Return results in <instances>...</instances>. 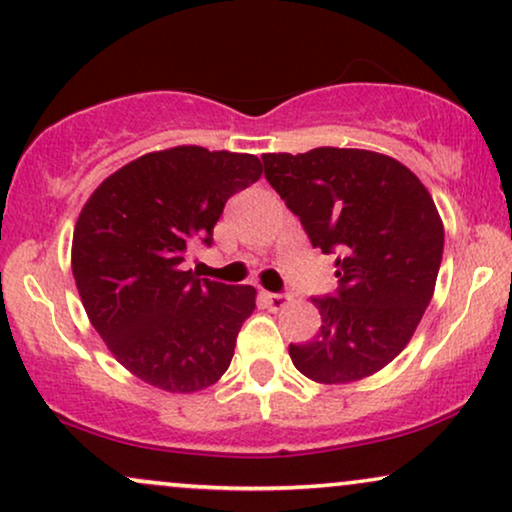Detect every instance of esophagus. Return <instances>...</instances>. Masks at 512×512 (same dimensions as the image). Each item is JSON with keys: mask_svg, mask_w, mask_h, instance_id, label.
Segmentation results:
<instances>
[{"mask_svg": "<svg viewBox=\"0 0 512 512\" xmlns=\"http://www.w3.org/2000/svg\"><path fill=\"white\" fill-rule=\"evenodd\" d=\"M263 301H265V305H268L270 310H282L284 305L289 303V296L270 294V291H263Z\"/></svg>", "mask_w": 512, "mask_h": 512, "instance_id": "34e87169", "label": "esophagus"}]
</instances>
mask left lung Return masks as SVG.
I'll list each match as a JSON object with an SVG mask.
<instances>
[{
	"label": "left lung",
	"mask_w": 512,
	"mask_h": 512,
	"mask_svg": "<svg viewBox=\"0 0 512 512\" xmlns=\"http://www.w3.org/2000/svg\"><path fill=\"white\" fill-rule=\"evenodd\" d=\"M265 178L322 254L338 251V294L313 298L322 327L289 345L322 386L374 376L407 348L433 298L444 225L426 185L397 159L360 148L263 155Z\"/></svg>",
	"instance_id": "8db88e82"
}]
</instances>
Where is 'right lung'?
Segmentation results:
<instances>
[{"label": "right lung", "mask_w": 512, "mask_h": 512, "mask_svg": "<svg viewBox=\"0 0 512 512\" xmlns=\"http://www.w3.org/2000/svg\"><path fill=\"white\" fill-rule=\"evenodd\" d=\"M261 174L256 155L176 145L124 164L79 211L70 263L86 317L148 386L199 393L230 367L256 289L199 280L183 261Z\"/></svg>", "instance_id": "right-lung-1"}]
</instances>
